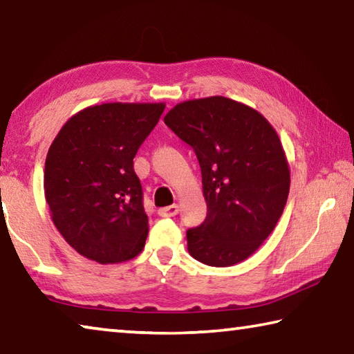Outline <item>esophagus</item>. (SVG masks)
Returning <instances> with one entry per match:
<instances>
[{"instance_id": "esophagus-1", "label": "esophagus", "mask_w": 354, "mask_h": 354, "mask_svg": "<svg viewBox=\"0 0 354 354\" xmlns=\"http://www.w3.org/2000/svg\"><path fill=\"white\" fill-rule=\"evenodd\" d=\"M178 211H179V207L176 205H171V206H167V207H160L158 214L160 215V217H175Z\"/></svg>"}]
</instances>
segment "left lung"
<instances>
[{
	"label": "left lung",
	"mask_w": 354,
	"mask_h": 354,
	"mask_svg": "<svg viewBox=\"0 0 354 354\" xmlns=\"http://www.w3.org/2000/svg\"><path fill=\"white\" fill-rule=\"evenodd\" d=\"M164 122L201 167L207 215L187 231L190 256L212 267L248 259L272 234L289 196L278 133L261 112L220 95L183 101Z\"/></svg>",
	"instance_id": "1"
}]
</instances>
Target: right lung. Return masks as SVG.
<instances>
[{
    "label": "right lung",
    "instance_id": "add662e5",
    "mask_svg": "<svg viewBox=\"0 0 354 354\" xmlns=\"http://www.w3.org/2000/svg\"><path fill=\"white\" fill-rule=\"evenodd\" d=\"M165 103H103L71 115L48 149L44 189L51 220L81 256L98 263L136 257L148 217L136 153Z\"/></svg>",
    "mask_w": 354,
    "mask_h": 354
}]
</instances>
